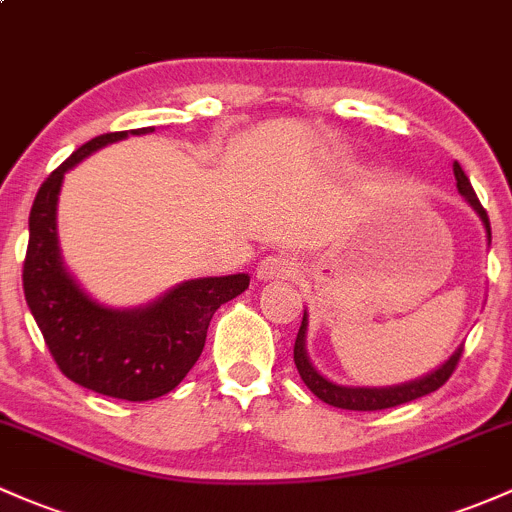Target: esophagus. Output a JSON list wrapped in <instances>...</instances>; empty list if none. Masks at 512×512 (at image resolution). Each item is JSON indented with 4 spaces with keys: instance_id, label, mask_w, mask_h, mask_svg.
<instances>
[{
    "instance_id": "obj_1",
    "label": "esophagus",
    "mask_w": 512,
    "mask_h": 512,
    "mask_svg": "<svg viewBox=\"0 0 512 512\" xmlns=\"http://www.w3.org/2000/svg\"><path fill=\"white\" fill-rule=\"evenodd\" d=\"M299 272V265L289 255H270L257 265V277L260 279H289Z\"/></svg>"
}]
</instances>
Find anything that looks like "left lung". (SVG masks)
Listing matches in <instances>:
<instances>
[{"mask_svg": "<svg viewBox=\"0 0 512 512\" xmlns=\"http://www.w3.org/2000/svg\"><path fill=\"white\" fill-rule=\"evenodd\" d=\"M454 176H456V188H459L461 196L471 203L473 211L481 215L483 225H486V233H488V242H491V220H488L486 208L481 206L478 201L476 191H473L469 176L464 174L459 161H454ZM306 341V314L301 319L299 333H297V341H294V363H297V370L304 380L306 387L314 392L319 400H324L326 405L333 407H341V410H355V412H375V410H387V407H397V405H405V402L419 400V397L429 395V392L439 390L446 380L451 378V373L456 370L459 365L461 353H464V346L459 348L439 370H434L432 375L422 380H414V383L407 385H397V387H343V385H333L331 380H326L324 375H319V370L309 363V355H306L304 348Z\"/></svg>", "mask_w": 512, "mask_h": 512, "instance_id": "left-lung-1", "label": "left lung"}]
</instances>
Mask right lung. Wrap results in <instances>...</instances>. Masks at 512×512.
Listing matches in <instances>:
<instances>
[{"instance_id": "right-lung-1", "label": "right lung", "mask_w": 512, "mask_h": 512, "mask_svg": "<svg viewBox=\"0 0 512 512\" xmlns=\"http://www.w3.org/2000/svg\"><path fill=\"white\" fill-rule=\"evenodd\" d=\"M144 132L152 127L132 129V134ZM127 134L107 132L90 139L43 181L31 206L21 279L26 304L61 373L100 395L144 402L166 395L186 378L201 358L213 314L220 304L245 292L250 277L191 279L134 311L105 309L73 282L58 255L56 238L63 176L88 154Z\"/></svg>"}]
</instances>
